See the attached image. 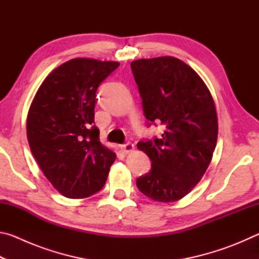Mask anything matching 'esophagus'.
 <instances>
[{"instance_id":"esophagus-1","label":"esophagus","mask_w":259,"mask_h":259,"mask_svg":"<svg viewBox=\"0 0 259 259\" xmlns=\"http://www.w3.org/2000/svg\"><path fill=\"white\" fill-rule=\"evenodd\" d=\"M121 150L123 151V153H125V154H128V153L133 152L135 150V145H134V144H131V143H126V144H123V145L121 146Z\"/></svg>"}]
</instances>
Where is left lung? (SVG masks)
Wrapping results in <instances>:
<instances>
[{
  "label": "left lung",
  "instance_id": "1",
  "mask_svg": "<svg viewBox=\"0 0 259 259\" xmlns=\"http://www.w3.org/2000/svg\"><path fill=\"white\" fill-rule=\"evenodd\" d=\"M131 71L148 125L164 126L160 138L137 144L152 168L136 184L147 198L174 202L194 188L212 159L218 135L213 99L198 73L175 57L135 60Z\"/></svg>",
  "mask_w": 259,
  "mask_h": 259
}]
</instances>
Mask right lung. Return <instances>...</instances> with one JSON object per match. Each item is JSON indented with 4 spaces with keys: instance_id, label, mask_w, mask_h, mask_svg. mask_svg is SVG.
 Segmentation results:
<instances>
[{
    "instance_id": "1",
    "label": "right lung",
    "mask_w": 259,
    "mask_h": 259,
    "mask_svg": "<svg viewBox=\"0 0 259 259\" xmlns=\"http://www.w3.org/2000/svg\"><path fill=\"white\" fill-rule=\"evenodd\" d=\"M119 65L68 60L47 76L30 104L26 124L30 151L48 181L66 198L99 192L115 161L93 123L98 87Z\"/></svg>"
}]
</instances>
